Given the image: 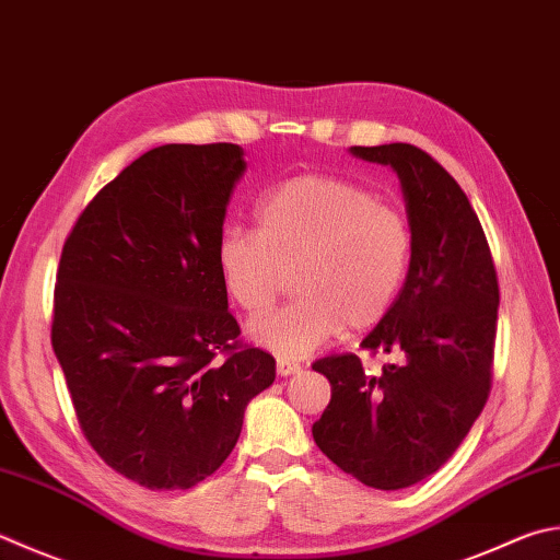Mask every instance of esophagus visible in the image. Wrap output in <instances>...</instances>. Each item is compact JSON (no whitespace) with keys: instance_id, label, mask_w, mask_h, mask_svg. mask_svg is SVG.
Instances as JSON below:
<instances>
[{"instance_id":"esophagus-1","label":"esophagus","mask_w":560,"mask_h":560,"mask_svg":"<svg viewBox=\"0 0 560 560\" xmlns=\"http://www.w3.org/2000/svg\"><path fill=\"white\" fill-rule=\"evenodd\" d=\"M300 371H302V365L298 361H290V358H278V375L280 377H288V375H294Z\"/></svg>"}]
</instances>
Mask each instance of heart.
<instances>
[{"mask_svg":"<svg viewBox=\"0 0 560 560\" xmlns=\"http://www.w3.org/2000/svg\"><path fill=\"white\" fill-rule=\"evenodd\" d=\"M258 229L226 224L214 260L246 314L278 300L284 270L300 294L250 324V339L282 358L307 355L343 326L368 329L393 307L411 260L409 221L397 207L339 177L300 175L256 205Z\"/></svg>","mask_w":560,"mask_h":560,"instance_id":"heart-1","label":"heart"}]
</instances>
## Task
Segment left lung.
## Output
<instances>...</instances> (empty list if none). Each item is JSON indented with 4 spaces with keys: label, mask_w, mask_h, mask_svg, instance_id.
<instances>
[{
    "label": "left lung",
    "mask_w": 560,
    "mask_h": 560,
    "mask_svg": "<svg viewBox=\"0 0 560 560\" xmlns=\"http://www.w3.org/2000/svg\"><path fill=\"white\" fill-rule=\"evenodd\" d=\"M399 177L411 231L405 288L363 339L397 353L377 375L355 353L312 368L331 402L312 436L326 458L375 490H402L444 466L488 402L500 288L488 238L466 192L417 145H353Z\"/></svg>",
    "instance_id": "obj_1"
}]
</instances>
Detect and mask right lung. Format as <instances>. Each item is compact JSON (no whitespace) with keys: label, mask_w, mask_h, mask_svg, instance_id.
I'll use <instances>...</instances> for the list:
<instances>
[{"label":"right lung","mask_w":560,"mask_h":560,"mask_svg":"<svg viewBox=\"0 0 560 560\" xmlns=\"http://www.w3.org/2000/svg\"><path fill=\"white\" fill-rule=\"evenodd\" d=\"M244 171L236 143L158 145L100 189L62 246L52 351L90 446L149 490L212 476L276 380V358L238 343L214 260Z\"/></svg>","instance_id":"add662e5"}]
</instances>
